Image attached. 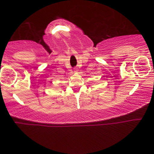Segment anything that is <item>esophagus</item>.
Returning <instances> with one entry per match:
<instances>
[{
	"label": "esophagus",
	"instance_id": "obj_1",
	"mask_svg": "<svg viewBox=\"0 0 154 154\" xmlns=\"http://www.w3.org/2000/svg\"><path fill=\"white\" fill-rule=\"evenodd\" d=\"M74 72H77V71H78V70H77V68H76V67H75V68H74Z\"/></svg>",
	"mask_w": 154,
	"mask_h": 154
}]
</instances>
